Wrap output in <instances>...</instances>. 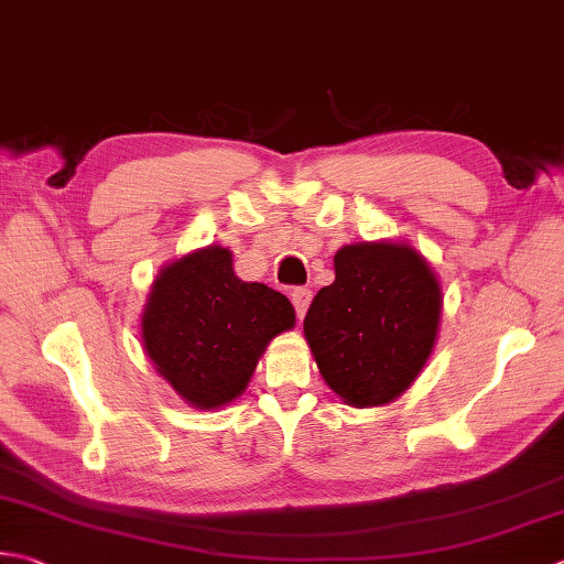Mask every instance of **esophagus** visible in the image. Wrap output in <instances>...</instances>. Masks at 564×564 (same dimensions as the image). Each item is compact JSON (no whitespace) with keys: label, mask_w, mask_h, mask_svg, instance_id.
<instances>
[{"label":"esophagus","mask_w":564,"mask_h":564,"mask_svg":"<svg viewBox=\"0 0 564 564\" xmlns=\"http://www.w3.org/2000/svg\"><path fill=\"white\" fill-rule=\"evenodd\" d=\"M291 301H293V305H295L297 317H303V315L307 313V307H311L313 291H311V289H293Z\"/></svg>","instance_id":"1"}]
</instances>
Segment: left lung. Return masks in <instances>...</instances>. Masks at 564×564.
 <instances>
[{
    "mask_svg": "<svg viewBox=\"0 0 564 564\" xmlns=\"http://www.w3.org/2000/svg\"><path fill=\"white\" fill-rule=\"evenodd\" d=\"M443 285L408 241H357L335 253V283L319 289L303 335L325 383L355 408L411 389L433 355Z\"/></svg>",
    "mask_w": 564,
    "mask_h": 564,
    "instance_id": "1",
    "label": "left lung"
}]
</instances>
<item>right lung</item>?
Wrapping results in <instances>:
<instances>
[{"label": "right lung", "instance_id": "add662e5", "mask_svg": "<svg viewBox=\"0 0 564 564\" xmlns=\"http://www.w3.org/2000/svg\"><path fill=\"white\" fill-rule=\"evenodd\" d=\"M293 327L289 297L241 281L231 251L213 245L159 271L141 313V345L187 405L217 411L247 391L269 341Z\"/></svg>", "mask_w": 564, "mask_h": 564}]
</instances>
